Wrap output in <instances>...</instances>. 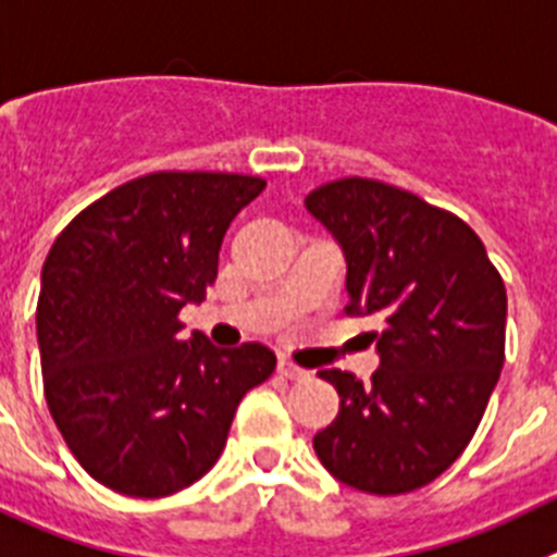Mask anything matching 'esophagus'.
Returning <instances> with one entry per match:
<instances>
[{
  "label": "esophagus",
  "instance_id": "esophagus-1",
  "mask_svg": "<svg viewBox=\"0 0 557 557\" xmlns=\"http://www.w3.org/2000/svg\"><path fill=\"white\" fill-rule=\"evenodd\" d=\"M277 370H280V375H285V379H292V381H306L308 375H311V372H308L306 367L294 364L292 359H280Z\"/></svg>",
  "mask_w": 557,
  "mask_h": 557
}]
</instances>
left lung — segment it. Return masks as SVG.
Masks as SVG:
<instances>
[{
  "label": "left lung",
  "mask_w": 557,
  "mask_h": 557,
  "mask_svg": "<svg viewBox=\"0 0 557 557\" xmlns=\"http://www.w3.org/2000/svg\"><path fill=\"white\" fill-rule=\"evenodd\" d=\"M347 260V317L381 319L372 379L322 370L338 414L313 437L338 482L395 496L437 480L471 443L505 364L507 292L480 235L379 178L306 196Z\"/></svg>",
  "instance_id": "8db88e82"
}]
</instances>
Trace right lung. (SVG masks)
<instances>
[{"label": "right lung", "mask_w": 557, "mask_h": 557, "mask_svg": "<svg viewBox=\"0 0 557 557\" xmlns=\"http://www.w3.org/2000/svg\"><path fill=\"white\" fill-rule=\"evenodd\" d=\"M260 176L157 171L81 210L41 269L36 333L45 398L91 480L159 499L201 480L251 386L274 372L258 342H182L178 311L219 277L232 219Z\"/></svg>", "instance_id": "obj_1"}]
</instances>
